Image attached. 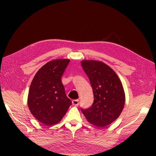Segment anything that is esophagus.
Here are the masks:
<instances>
[{
    "instance_id": "34e87169",
    "label": "esophagus",
    "mask_w": 156,
    "mask_h": 156,
    "mask_svg": "<svg viewBox=\"0 0 156 156\" xmlns=\"http://www.w3.org/2000/svg\"><path fill=\"white\" fill-rule=\"evenodd\" d=\"M72 105L74 106H78L79 105V100L78 99H76V100L72 101Z\"/></svg>"
}]
</instances>
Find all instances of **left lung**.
<instances>
[{"label":"left lung","mask_w":156,"mask_h":156,"mask_svg":"<svg viewBox=\"0 0 156 156\" xmlns=\"http://www.w3.org/2000/svg\"><path fill=\"white\" fill-rule=\"evenodd\" d=\"M82 67L88 76L94 94V102L82 109L87 121L99 127L110 125L120 116L125 94L120 79L110 66L97 60H82Z\"/></svg>","instance_id":"8db88e82"}]
</instances>
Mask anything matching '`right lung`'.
Here are the masks:
<instances>
[{
    "instance_id": "add662e5",
    "label": "right lung",
    "mask_w": 156,
    "mask_h": 156,
    "mask_svg": "<svg viewBox=\"0 0 156 156\" xmlns=\"http://www.w3.org/2000/svg\"><path fill=\"white\" fill-rule=\"evenodd\" d=\"M69 62V59H58L46 63L31 82L28 107L34 117L43 124L58 123L72 105L61 79Z\"/></svg>"
}]
</instances>
